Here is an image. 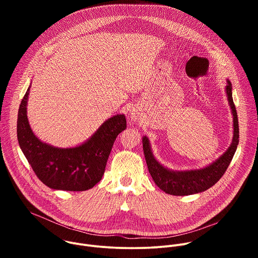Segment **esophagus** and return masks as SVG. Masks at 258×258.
<instances>
[{
	"instance_id": "obj_1",
	"label": "esophagus",
	"mask_w": 258,
	"mask_h": 258,
	"mask_svg": "<svg viewBox=\"0 0 258 258\" xmlns=\"http://www.w3.org/2000/svg\"><path fill=\"white\" fill-rule=\"evenodd\" d=\"M130 117H131V119L134 120V121L140 120V118H141V113H140L139 110H137V109H131V110H130Z\"/></svg>"
}]
</instances>
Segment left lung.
<instances>
[{
	"label": "left lung",
	"mask_w": 258,
	"mask_h": 258,
	"mask_svg": "<svg viewBox=\"0 0 258 258\" xmlns=\"http://www.w3.org/2000/svg\"><path fill=\"white\" fill-rule=\"evenodd\" d=\"M226 94L233 114V140L228 150L209 165L191 170H171L160 164L153 155L149 139L143 137V150L147 166L154 182L163 192L174 196H186L204 192L224 175L239 144V122L232 96V84L228 80Z\"/></svg>",
	"instance_id": "left-lung-1"
}]
</instances>
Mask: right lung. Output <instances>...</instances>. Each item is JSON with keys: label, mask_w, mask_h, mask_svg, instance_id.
I'll use <instances>...</instances> for the list:
<instances>
[{"label": "right lung", "mask_w": 258, "mask_h": 258, "mask_svg": "<svg viewBox=\"0 0 258 258\" xmlns=\"http://www.w3.org/2000/svg\"><path fill=\"white\" fill-rule=\"evenodd\" d=\"M30 86L18 110L17 139L34 173L54 190L86 191L93 188L104 174L116 137L126 128L124 114L108 118L83 144L72 148H58L42 142L29 125L27 100Z\"/></svg>", "instance_id": "1"}]
</instances>
